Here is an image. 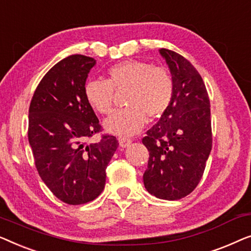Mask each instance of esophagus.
Returning <instances> with one entry per match:
<instances>
[{
	"label": "esophagus",
	"instance_id": "34e87169",
	"mask_svg": "<svg viewBox=\"0 0 251 251\" xmlns=\"http://www.w3.org/2000/svg\"><path fill=\"white\" fill-rule=\"evenodd\" d=\"M118 141H119V146H121L122 148H126V147H128L129 144L132 143V140H130V139H127V137H119Z\"/></svg>",
	"mask_w": 251,
	"mask_h": 251
}]
</instances>
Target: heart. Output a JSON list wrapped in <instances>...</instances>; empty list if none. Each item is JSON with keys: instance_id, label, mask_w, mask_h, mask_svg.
<instances>
[{"instance_id": "b5f03b06", "label": "heart", "mask_w": 251, "mask_h": 251, "mask_svg": "<svg viewBox=\"0 0 251 251\" xmlns=\"http://www.w3.org/2000/svg\"><path fill=\"white\" fill-rule=\"evenodd\" d=\"M128 108L111 112L103 126L107 132L132 136L150 119L161 117L172 103L174 80L168 70L139 60L116 63L107 72V80H89L84 85L87 104L99 114H107L112 107L114 90H126Z\"/></svg>"}]
</instances>
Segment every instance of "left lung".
<instances>
[{"label": "left lung", "instance_id": "1", "mask_svg": "<svg viewBox=\"0 0 251 251\" xmlns=\"http://www.w3.org/2000/svg\"><path fill=\"white\" fill-rule=\"evenodd\" d=\"M174 80L169 108L142 143L149 151L143 183L148 192L165 200L190 195L199 184L211 151L210 102L200 74L184 56L159 50Z\"/></svg>", "mask_w": 251, "mask_h": 251}]
</instances>
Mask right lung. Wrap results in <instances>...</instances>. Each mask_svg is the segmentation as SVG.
Instances as JSON below:
<instances>
[{
    "label": "right lung",
    "instance_id": "1",
    "mask_svg": "<svg viewBox=\"0 0 251 251\" xmlns=\"http://www.w3.org/2000/svg\"><path fill=\"white\" fill-rule=\"evenodd\" d=\"M91 56L74 54L54 65L38 84L29 105L28 141L38 174L68 204L90 202L103 191L105 168L118 148L112 135L86 140L101 125L84 98Z\"/></svg>",
    "mask_w": 251,
    "mask_h": 251
}]
</instances>
